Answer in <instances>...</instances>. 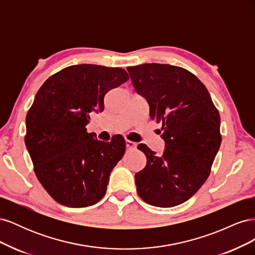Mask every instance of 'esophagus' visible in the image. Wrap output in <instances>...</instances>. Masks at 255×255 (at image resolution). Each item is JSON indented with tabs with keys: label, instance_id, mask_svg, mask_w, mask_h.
I'll return each instance as SVG.
<instances>
[{
	"label": "esophagus",
	"instance_id": "obj_1",
	"mask_svg": "<svg viewBox=\"0 0 255 255\" xmlns=\"http://www.w3.org/2000/svg\"><path fill=\"white\" fill-rule=\"evenodd\" d=\"M126 145H127V149H135L136 148V143L130 141V140H126Z\"/></svg>",
	"mask_w": 255,
	"mask_h": 255
}]
</instances>
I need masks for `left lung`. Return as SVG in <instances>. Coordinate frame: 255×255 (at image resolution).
I'll list each match as a JSON object with an SVG mask.
<instances>
[{
	"mask_svg": "<svg viewBox=\"0 0 255 255\" xmlns=\"http://www.w3.org/2000/svg\"><path fill=\"white\" fill-rule=\"evenodd\" d=\"M127 69L149 104L150 118L161 125L165 141L160 156L144 143L137 146L146 157L135 174L138 196L157 207L182 204L211 173L221 143L219 112L202 82L186 69L164 64Z\"/></svg>",
	"mask_w": 255,
	"mask_h": 255,
	"instance_id": "8db88e82",
	"label": "left lung"
}]
</instances>
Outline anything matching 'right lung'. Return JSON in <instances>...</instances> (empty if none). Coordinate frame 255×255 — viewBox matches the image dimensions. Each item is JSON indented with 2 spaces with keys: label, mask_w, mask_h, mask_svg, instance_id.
<instances>
[{
  "label": "right lung",
  "mask_w": 255,
  "mask_h": 255,
  "mask_svg": "<svg viewBox=\"0 0 255 255\" xmlns=\"http://www.w3.org/2000/svg\"><path fill=\"white\" fill-rule=\"evenodd\" d=\"M128 80L122 68L83 64L53 74L38 90L24 140L37 179L59 204L86 207L104 197L126 140L95 139L86 126L90 113L103 112L107 92Z\"/></svg>",
  "instance_id": "add662e5"
}]
</instances>
